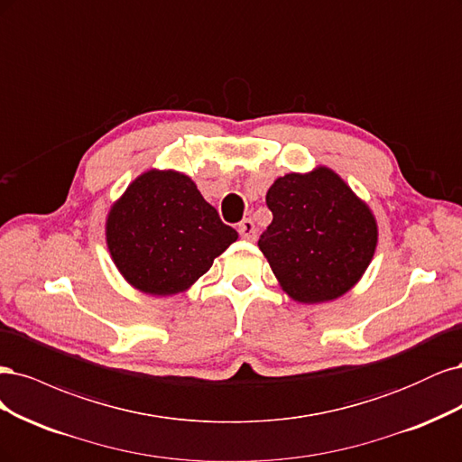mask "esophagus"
<instances>
[{"mask_svg": "<svg viewBox=\"0 0 462 462\" xmlns=\"http://www.w3.org/2000/svg\"><path fill=\"white\" fill-rule=\"evenodd\" d=\"M237 232H240V236L244 237V240H247V242H255V237H257V228H255V222H253L251 218L242 220L240 225H237Z\"/></svg>", "mask_w": 462, "mask_h": 462, "instance_id": "1", "label": "esophagus"}]
</instances>
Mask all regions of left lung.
Here are the masks:
<instances>
[{"instance_id": "obj_1", "label": "left lung", "mask_w": 462, "mask_h": 462, "mask_svg": "<svg viewBox=\"0 0 462 462\" xmlns=\"http://www.w3.org/2000/svg\"><path fill=\"white\" fill-rule=\"evenodd\" d=\"M273 222L259 249L297 303L334 301L374 257L378 225L370 207L328 167L280 176L266 191Z\"/></svg>"}]
</instances>
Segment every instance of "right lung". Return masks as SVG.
Listing matches in <instances>:
<instances>
[{"instance_id":"obj_1","label":"right lung","mask_w":462,"mask_h":462,"mask_svg":"<svg viewBox=\"0 0 462 462\" xmlns=\"http://www.w3.org/2000/svg\"><path fill=\"white\" fill-rule=\"evenodd\" d=\"M106 240L132 288L167 297L196 284L237 232L220 220L189 176L152 169L111 205Z\"/></svg>"}]
</instances>
